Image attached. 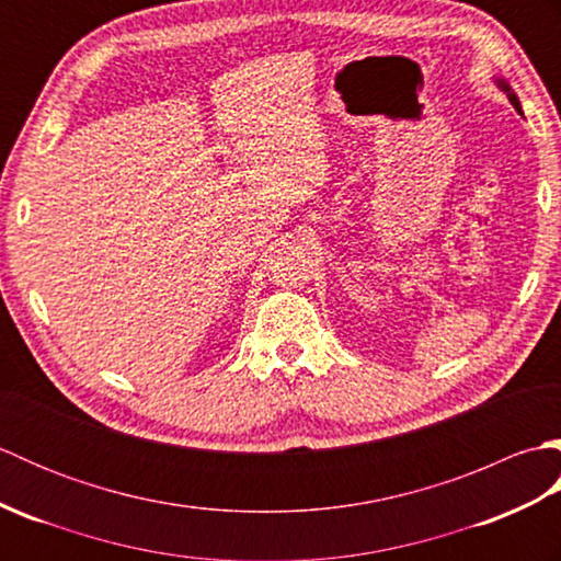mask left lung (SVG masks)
Returning a JSON list of instances; mask_svg holds the SVG:
<instances>
[{
  "instance_id": "left-lung-1",
  "label": "left lung",
  "mask_w": 561,
  "mask_h": 561,
  "mask_svg": "<svg viewBox=\"0 0 561 561\" xmlns=\"http://www.w3.org/2000/svg\"><path fill=\"white\" fill-rule=\"evenodd\" d=\"M496 87L506 93V99L511 101V105H514V108H516L518 113H523V111H520V101H518V96L514 93V89L508 87V81H504V79H496Z\"/></svg>"
}]
</instances>
